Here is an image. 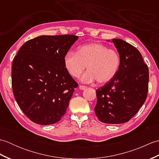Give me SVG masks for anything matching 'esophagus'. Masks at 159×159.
Wrapping results in <instances>:
<instances>
[{
    "label": "esophagus",
    "instance_id": "obj_1",
    "mask_svg": "<svg viewBox=\"0 0 159 159\" xmlns=\"http://www.w3.org/2000/svg\"><path fill=\"white\" fill-rule=\"evenodd\" d=\"M87 88V87L85 85H79V89L81 90H84L85 89Z\"/></svg>",
    "mask_w": 159,
    "mask_h": 159
}]
</instances>
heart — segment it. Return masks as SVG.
<instances>
[{"instance_id":"1","label":"heart","mask_w":159,"mask_h":159,"mask_svg":"<svg viewBox=\"0 0 159 159\" xmlns=\"http://www.w3.org/2000/svg\"><path fill=\"white\" fill-rule=\"evenodd\" d=\"M121 58L116 50L100 43L80 46L77 52L70 51L64 57V65L71 76L79 77L85 69L88 71L82 77L85 82L96 80L104 84L112 80L120 68Z\"/></svg>"}]
</instances>
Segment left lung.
<instances>
[{
    "label": "left lung",
    "instance_id": "left-lung-1",
    "mask_svg": "<svg viewBox=\"0 0 159 159\" xmlns=\"http://www.w3.org/2000/svg\"><path fill=\"white\" fill-rule=\"evenodd\" d=\"M121 58L113 79L96 89L95 113L106 124H122L133 117L146 100L149 70L135 47L120 39H113Z\"/></svg>",
    "mask_w": 159,
    "mask_h": 159
}]
</instances>
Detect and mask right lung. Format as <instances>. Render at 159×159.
I'll return each mask as SVG.
<instances>
[{
    "label": "right lung",
    "instance_id": "obj_1",
    "mask_svg": "<svg viewBox=\"0 0 159 159\" xmlns=\"http://www.w3.org/2000/svg\"><path fill=\"white\" fill-rule=\"evenodd\" d=\"M78 38L74 35L37 37L24 43L13 59V96L33 122L52 124L65 115L78 84L66 68L64 57Z\"/></svg>",
    "mask_w": 159,
    "mask_h": 159
}]
</instances>
